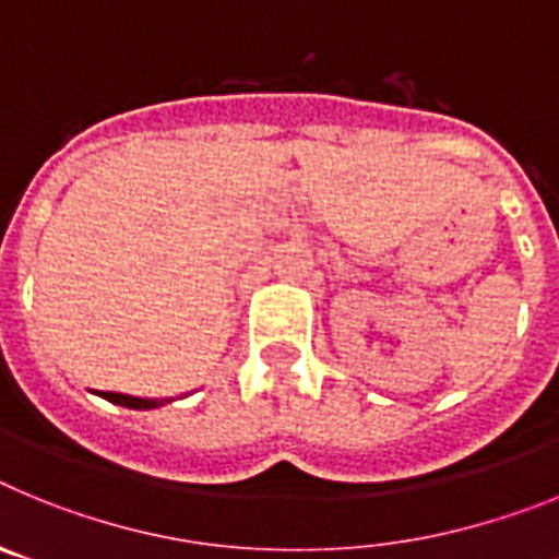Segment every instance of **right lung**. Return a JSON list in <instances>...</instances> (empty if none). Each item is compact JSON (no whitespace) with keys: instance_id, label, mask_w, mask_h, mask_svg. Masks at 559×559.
Listing matches in <instances>:
<instances>
[{"instance_id":"obj_1","label":"right lung","mask_w":559,"mask_h":559,"mask_svg":"<svg viewBox=\"0 0 559 559\" xmlns=\"http://www.w3.org/2000/svg\"><path fill=\"white\" fill-rule=\"evenodd\" d=\"M103 397L117 403V406H128V408H156L162 406L159 400H145V397H131V394H117V392H100Z\"/></svg>"}]
</instances>
